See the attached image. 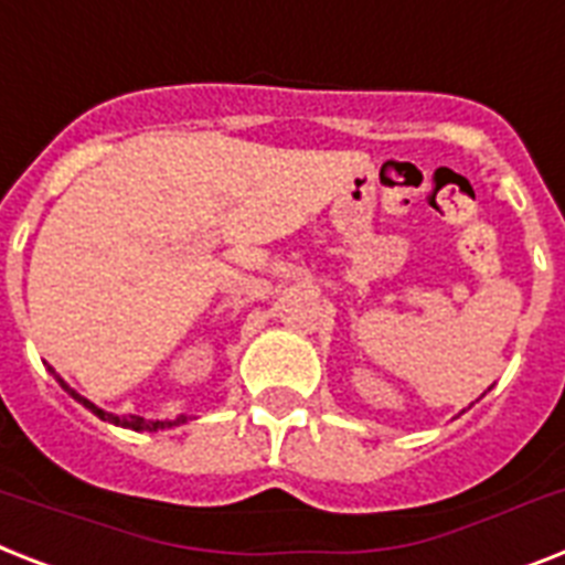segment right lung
<instances>
[{"label": "right lung", "mask_w": 565, "mask_h": 565, "mask_svg": "<svg viewBox=\"0 0 565 565\" xmlns=\"http://www.w3.org/2000/svg\"><path fill=\"white\" fill-rule=\"evenodd\" d=\"M49 371H52V369H49ZM52 374H54V371H52ZM54 377H57V374H54ZM57 383L63 388H66V392L72 394V397H75L77 403H84V406L92 412V415H98L100 420H109V424L124 426V429H136V433H159V429H171V426H179V424H185V420H188L185 415H179L177 420H145V417H139V415L118 417V415H113V412H104V409H100V406H95V403H92V401H86L84 394H77L75 388H68V383L63 377H57Z\"/></svg>", "instance_id": "obj_1"}]
</instances>
